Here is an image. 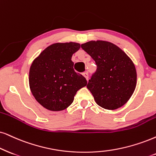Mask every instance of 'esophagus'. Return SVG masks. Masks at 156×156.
<instances>
[{
    "label": "esophagus",
    "instance_id": "obj_1",
    "mask_svg": "<svg viewBox=\"0 0 156 156\" xmlns=\"http://www.w3.org/2000/svg\"><path fill=\"white\" fill-rule=\"evenodd\" d=\"M83 76L85 78H86V79L88 80V73L87 72H85V73H83Z\"/></svg>",
    "mask_w": 156,
    "mask_h": 156
}]
</instances>
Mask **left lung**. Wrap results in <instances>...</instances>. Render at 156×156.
<instances>
[{
    "label": "left lung",
    "instance_id": "1",
    "mask_svg": "<svg viewBox=\"0 0 156 156\" xmlns=\"http://www.w3.org/2000/svg\"><path fill=\"white\" fill-rule=\"evenodd\" d=\"M81 48L97 66L87 84L96 104L114 110L127 103L137 83V73L131 59L117 45L106 41H90L82 44Z\"/></svg>",
    "mask_w": 156,
    "mask_h": 156
}]
</instances>
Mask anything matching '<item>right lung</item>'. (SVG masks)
Instances as JSON below:
<instances>
[{"mask_svg": "<svg viewBox=\"0 0 156 156\" xmlns=\"http://www.w3.org/2000/svg\"><path fill=\"white\" fill-rule=\"evenodd\" d=\"M76 42L55 43L33 61L29 70V87L35 99L45 109L58 112L73 103L76 92L87 80L73 69V55L80 49Z\"/></svg>", "mask_w": 156, "mask_h": 156, "instance_id": "1", "label": "right lung"}]
</instances>
